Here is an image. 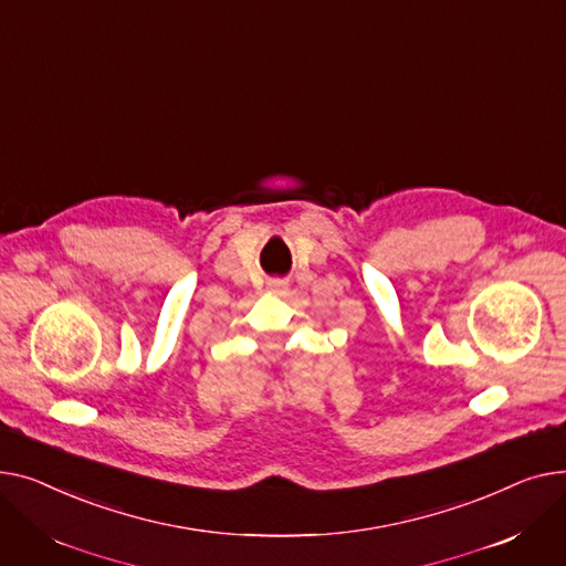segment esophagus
Listing matches in <instances>:
<instances>
[{"instance_id": "esophagus-1", "label": "esophagus", "mask_w": 566, "mask_h": 566, "mask_svg": "<svg viewBox=\"0 0 566 566\" xmlns=\"http://www.w3.org/2000/svg\"><path fill=\"white\" fill-rule=\"evenodd\" d=\"M270 290L281 294V292H285V290H287V283H285V281H281V279H274V281H270Z\"/></svg>"}]
</instances>
